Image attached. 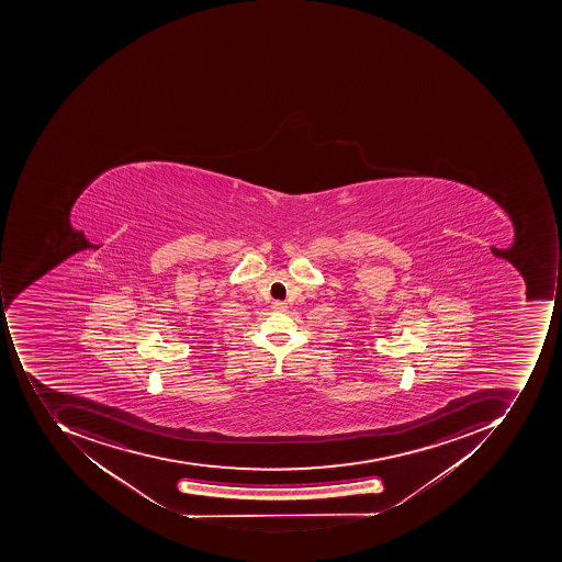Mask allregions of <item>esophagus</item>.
Masks as SVG:
<instances>
[{
    "instance_id": "esophagus-1",
    "label": "esophagus",
    "mask_w": 562,
    "mask_h": 562,
    "mask_svg": "<svg viewBox=\"0 0 562 562\" xmlns=\"http://www.w3.org/2000/svg\"><path fill=\"white\" fill-rule=\"evenodd\" d=\"M272 308H273V311H277V312H285L286 304H285V302H282V301H276L272 304Z\"/></svg>"
}]
</instances>
